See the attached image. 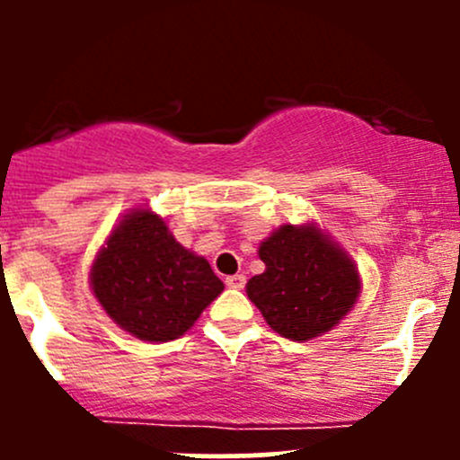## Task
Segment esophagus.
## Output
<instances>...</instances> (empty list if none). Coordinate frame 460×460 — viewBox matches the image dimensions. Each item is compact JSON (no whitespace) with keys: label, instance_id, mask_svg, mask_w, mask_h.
Listing matches in <instances>:
<instances>
[{"label":"esophagus","instance_id":"obj_1","mask_svg":"<svg viewBox=\"0 0 460 460\" xmlns=\"http://www.w3.org/2000/svg\"><path fill=\"white\" fill-rule=\"evenodd\" d=\"M226 287H231V289H243L244 285H247V278L243 276V273H235V276H226Z\"/></svg>","mask_w":460,"mask_h":460}]
</instances>
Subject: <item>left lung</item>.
<instances>
[{
  "label": "left lung",
  "instance_id": "8db88e82",
  "mask_svg": "<svg viewBox=\"0 0 460 460\" xmlns=\"http://www.w3.org/2000/svg\"><path fill=\"white\" fill-rule=\"evenodd\" d=\"M258 253L267 269L247 282V296L280 336L316 338L354 307L360 291L354 260L316 226L282 225Z\"/></svg>",
  "mask_w": 460,
  "mask_h": 460
}]
</instances>
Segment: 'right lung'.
Listing matches in <instances>:
<instances>
[{
	"mask_svg": "<svg viewBox=\"0 0 460 460\" xmlns=\"http://www.w3.org/2000/svg\"><path fill=\"white\" fill-rule=\"evenodd\" d=\"M91 285L119 327L151 342L182 336L225 289L211 264L175 243L148 208L115 226L93 262Z\"/></svg>",
	"mask_w": 460,
	"mask_h": 460,
	"instance_id": "add662e5",
	"label": "right lung"
}]
</instances>
